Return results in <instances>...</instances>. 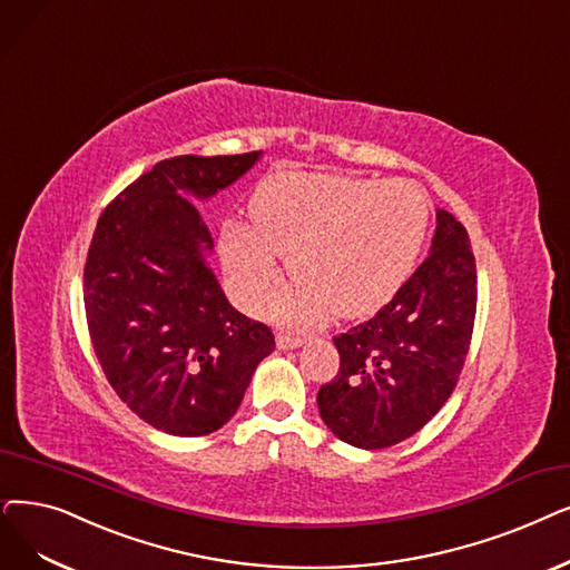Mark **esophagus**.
Returning a JSON list of instances; mask_svg holds the SVG:
<instances>
[{
  "instance_id": "obj_1",
  "label": "esophagus",
  "mask_w": 570,
  "mask_h": 570,
  "mask_svg": "<svg viewBox=\"0 0 570 570\" xmlns=\"http://www.w3.org/2000/svg\"><path fill=\"white\" fill-rule=\"evenodd\" d=\"M307 337L305 335H293V333H277V346L279 350H295L301 346Z\"/></svg>"
}]
</instances>
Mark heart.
Segmentation results:
<instances>
[{"label": "heart", "mask_w": 570, "mask_h": 570, "mask_svg": "<svg viewBox=\"0 0 570 570\" xmlns=\"http://www.w3.org/2000/svg\"><path fill=\"white\" fill-rule=\"evenodd\" d=\"M252 220H228L220 258L242 298L261 305L277 284V256H288L298 291L277 316L309 324L328 309L363 316L399 291L422 254L431 200L414 181L279 171L252 197Z\"/></svg>", "instance_id": "b5f03b06"}]
</instances>
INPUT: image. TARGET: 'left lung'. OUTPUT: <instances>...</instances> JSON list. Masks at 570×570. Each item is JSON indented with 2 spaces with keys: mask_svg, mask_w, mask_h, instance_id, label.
I'll use <instances>...</instances> for the list:
<instances>
[{
  "mask_svg": "<svg viewBox=\"0 0 570 570\" xmlns=\"http://www.w3.org/2000/svg\"><path fill=\"white\" fill-rule=\"evenodd\" d=\"M475 309L468 230L438 209L429 258L375 316L333 337L340 370L316 395L326 426L361 450H384L422 431L456 389Z\"/></svg>",
  "mask_w": 570,
  "mask_h": 570,
  "instance_id": "left-lung-1",
  "label": "left lung"
}]
</instances>
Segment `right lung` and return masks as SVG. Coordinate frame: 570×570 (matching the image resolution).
Here are the masks:
<instances>
[{
	"label": "right lung",
	"mask_w": 570,
	"mask_h": 570,
	"mask_svg": "<svg viewBox=\"0 0 570 570\" xmlns=\"http://www.w3.org/2000/svg\"><path fill=\"white\" fill-rule=\"evenodd\" d=\"M258 156L165 158L97 218L83 269L92 350L118 399L169 435L224 426L275 350L272 328L220 291L203 258L212 233L186 197L230 186Z\"/></svg>",
	"instance_id": "add662e5"
}]
</instances>
